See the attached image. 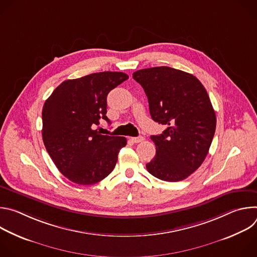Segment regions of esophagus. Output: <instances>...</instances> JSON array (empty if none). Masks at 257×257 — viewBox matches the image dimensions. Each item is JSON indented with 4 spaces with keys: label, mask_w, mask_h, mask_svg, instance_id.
Masks as SVG:
<instances>
[{
    "label": "esophagus",
    "mask_w": 257,
    "mask_h": 257,
    "mask_svg": "<svg viewBox=\"0 0 257 257\" xmlns=\"http://www.w3.org/2000/svg\"><path fill=\"white\" fill-rule=\"evenodd\" d=\"M131 140L134 142V143H139V142H142L144 140V137L142 136H138V137H131Z\"/></svg>",
    "instance_id": "1"
}]
</instances>
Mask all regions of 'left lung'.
I'll return each mask as SVG.
<instances>
[{
  "mask_svg": "<svg viewBox=\"0 0 257 257\" xmlns=\"http://www.w3.org/2000/svg\"><path fill=\"white\" fill-rule=\"evenodd\" d=\"M133 79L148 96L153 120L167 126L151 136L157 154L146 169L163 181L186 179L203 163L215 131V113L204 86L192 74L167 66L138 70Z\"/></svg>",
  "mask_w": 257,
  "mask_h": 257,
  "instance_id": "8db88e82",
  "label": "left lung"
}]
</instances>
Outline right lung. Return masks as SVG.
<instances>
[{
	"label": "right lung",
	"instance_id": "right-lung-1",
	"mask_svg": "<svg viewBox=\"0 0 257 257\" xmlns=\"http://www.w3.org/2000/svg\"><path fill=\"white\" fill-rule=\"evenodd\" d=\"M123 72L104 71L62 82L43 107V140L58 170L79 185H92L109 175L125 137L93 130L106 114L108 92L127 80Z\"/></svg>",
	"mask_w": 257,
	"mask_h": 257
}]
</instances>
